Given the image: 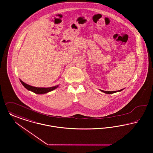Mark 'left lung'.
<instances>
[{
    "mask_svg": "<svg viewBox=\"0 0 153 153\" xmlns=\"http://www.w3.org/2000/svg\"><path fill=\"white\" fill-rule=\"evenodd\" d=\"M123 89H121V90H118V91H104V90H100L101 91H102V92H104L105 93H106V94H112V93H116V92H118V91H121Z\"/></svg>",
    "mask_w": 153,
    "mask_h": 153,
    "instance_id": "1",
    "label": "left lung"
}]
</instances>
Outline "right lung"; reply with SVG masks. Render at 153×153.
<instances>
[{
  "instance_id": "right-lung-1",
  "label": "right lung",
  "mask_w": 153,
  "mask_h": 153,
  "mask_svg": "<svg viewBox=\"0 0 153 153\" xmlns=\"http://www.w3.org/2000/svg\"><path fill=\"white\" fill-rule=\"evenodd\" d=\"M20 81H21V83L23 85V86L26 89H27L28 90L32 91L36 94H39L47 93L48 92L55 90V88H56L58 87V86H53L51 88H36V87H33V86H30V85L25 83L21 80H20Z\"/></svg>"
}]
</instances>
